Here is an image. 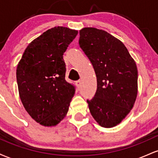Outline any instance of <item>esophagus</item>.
<instances>
[{"label": "esophagus", "instance_id": "34e87169", "mask_svg": "<svg viewBox=\"0 0 158 158\" xmlns=\"http://www.w3.org/2000/svg\"><path fill=\"white\" fill-rule=\"evenodd\" d=\"M76 85H77V86L78 88H80L81 87V80H78L76 81Z\"/></svg>", "mask_w": 158, "mask_h": 158}]
</instances>
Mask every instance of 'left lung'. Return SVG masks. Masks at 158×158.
<instances>
[{
    "mask_svg": "<svg viewBox=\"0 0 158 158\" xmlns=\"http://www.w3.org/2000/svg\"><path fill=\"white\" fill-rule=\"evenodd\" d=\"M79 44L93 65L97 89L87 100L99 126H116L128 115L137 95V68L123 43L102 30L85 27Z\"/></svg>",
    "mask_w": 158,
    "mask_h": 158,
    "instance_id": "left-lung-1",
    "label": "left lung"
}]
</instances>
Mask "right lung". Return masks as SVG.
<instances>
[{
	"mask_svg": "<svg viewBox=\"0 0 158 158\" xmlns=\"http://www.w3.org/2000/svg\"><path fill=\"white\" fill-rule=\"evenodd\" d=\"M78 31L55 27L27 46L16 70L20 99L34 120L55 126L64 118L75 94L65 80L63 54Z\"/></svg>",
	"mask_w": 158,
	"mask_h": 158,
	"instance_id": "1",
	"label": "right lung"
}]
</instances>
